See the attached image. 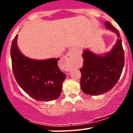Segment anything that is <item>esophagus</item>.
<instances>
[{
    "label": "esophagus",
    "instance_id": "obj_1",
    "mask_svg": "<svg viewBox=\"0 0 133 133\" xmlns=\"http://www.w3.org/2000/svg\"><path fill=\"white\" fill-rule=\"evenodd\" d=\"M75 50L74 49H71L69 51V52L65 55V56L64 57L63 61L65 62V64H68V65L66 67V69L69 71L70 69L71 68V63L72 62L73 59H74V56H75Z\"/></svg>",
    "mask_w": 133,
    "mask_h": 133
}]
</instances>
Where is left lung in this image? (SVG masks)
<instances>
[{"label":"left lung","mask_w":133,"mask_h":133,"mask_svg":"<svg viewBox=\"0 0 133 133\" xmlns=\"http://www.w3.org/2000/svg\"><path fill=\"white\" fill-rule=\"evenodd\" d=\"M105 25L117 36L112 49L103 55L84 49L82 56L84 62L80 69L81 88L85 94L91 96L100 95L110 91L119 79L124 68V50L119 32L108 21L105 22Z\"/></svg>","instance_id":"obj_1"}]
</instances>
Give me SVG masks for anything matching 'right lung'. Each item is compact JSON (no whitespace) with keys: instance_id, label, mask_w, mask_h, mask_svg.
Here are the masks:
<instances>
[{"instance_id":"add662e5","label":"right lung","mask_w":133,"mask_h":133,"mask_svg":"<svg viewBox=\"0 0 133 133\" xmlns=\"http://www.w3.org/2000/svg\"><path fill=\"white\" fill-rule=\"evenodd\" d=\"M17 35L12 41L10 56L14 75L18 84L30 97L40 101L58 98L62 92L65 74L57 65V59L35 60L24 56L17 44Z\"/></svg>"}]
</instances>
